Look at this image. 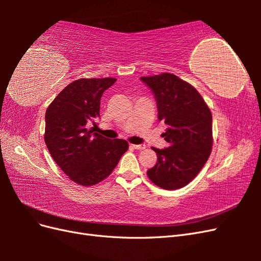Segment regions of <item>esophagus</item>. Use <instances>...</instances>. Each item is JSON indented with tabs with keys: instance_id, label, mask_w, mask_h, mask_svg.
<instances>
[{
	"instance_id": "esophagus-1",
	"label": "esophagus",
	"mask_w": 261,
	"mask_h": 261,
	"mask_svg": "<svg viewBox=\"0 0 261 261\" xmlns=\"http://www.w3.org/2000/svg\"><path fill=\"white\" fill-rule=\"evenodd\" d=\"M132 147L135 148V149H138V150H143V149L146 148L145 145H132Z\"/></svg>"
}]
</instances>
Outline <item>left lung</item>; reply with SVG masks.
Here are the masks:
<instances>
[{
	"label": "left lung",
	"instance_id": "8db88e82",
	"mask_svg": "<svg viewBox=\"0 0 261 261\" xmlns=\"http://www.w3.org/2000/svg\"><path fill=\"white\" fill-rule=\"evenodd\" d=\"M153 93L158 120L168 126L162 137L168 148H153L158 161L147 175L161 188H181L207 162L212 146V115L192 85L173 74L140 77Z\"/></svg>",
	"mask_w": 261,
	"mask_h": 261
}]
</instances>
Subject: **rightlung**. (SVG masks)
<instances>
[{
  "mask_svg": "<svg viewBox=\"0 0 261 261\" xmlns=\"http://www.w3.org/2000/svg\"><path fill=\"white\" fill-rule=\"evenodd\" d=\"M116 80H77L63 89L46 109L44 140L53 160L83 186L111 174L128 149L124 139H109L89 129L100 118V100Z\"/></svg>",
  "mask_w": 261,
  "mask_h": 261,
  "instance_id": "1",
  "label": "right lung"
}]
</instances>
